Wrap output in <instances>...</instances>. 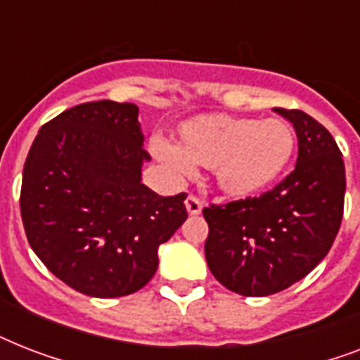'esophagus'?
I'll return each mask as SVG.
<instances>
[{
    "label": "esophagus",
    "instance_id": "1",
    "mask_svg": "<svg viewBox=\"0 0 360 360\" xmlns=\"http://www.w3.org/2000/svg\"><path fill=\"white\" fill-rule=\"evenodd\" d=\"M186 211H188V214H200L202 213V200L198 196H194V194H188V198H186Z\"/></svg>",
    "mask_w": 360,
    "mask_h": 360
}]
</instances>
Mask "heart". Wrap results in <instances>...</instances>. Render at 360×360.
<instances>
[{"label":"heart","mask_w":360,"mask_h":360,"mask_svg":"<svg viewBox=\"0 0 360 360\" xmlns=\"http://www.w3.org/2000/svg\"><path fill=\"white\" fill-rule=\"evenodd\" d=\"M151 147L155 157L179 177L194 174V162L214 166L222 191L250 196L284 172L295 136L282 120L205 115L181 127V147L164 138H155Z\"/></svg>","instance_id":"obj_1"}]
</instances>
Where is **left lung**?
Instances as JSON below:
<instances>
[{
  "mask_svg": "<svg viewBox=\"0 0 360 360\" xmlns=\"http://www.w3.org/2000/svg\"><path fill=\"white\" fill-rule=\"evenodd\" d=\"M276 112L297 132L293 172L257 198L203 207L209 269L245 297L273 295L304 278L327 256L344 217L346 168L335 138L301 110Z\"/></svg>",
  "mask_w": 360,
  "mask_h": 360,
  "instance_id": "left-lung-1",
  "label": "left lung"
}]
</instances>
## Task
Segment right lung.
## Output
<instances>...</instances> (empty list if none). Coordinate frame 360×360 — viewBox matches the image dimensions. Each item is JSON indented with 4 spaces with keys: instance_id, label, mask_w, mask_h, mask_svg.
<instances>
[{
    "instance_id": "add662e5",
    "label": "right lung",
    "mask_w": 360,
    "mask_h": 360,
    "mask_svg": "<svg viewBox=\"0 0 360 360\" xmlns=\"http://www.w3.org/2000/svg\"><path fill=\"white\" fill-rule=\"evenodd\" d=\"M132 103H84L44 123L24 164L20 213L46 269L84 295L141 290L158 246L188 217L185 192L158 196L141 185L149 160Z\"/></svg>"
}]
</instances>
